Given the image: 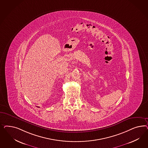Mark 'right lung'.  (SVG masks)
Listing matches in <instances>:
<instances>
[{"mask_svg":"<svg viewBox=\"0 0 148 148\" xmlns=\"http://www.w3.org/2000/svg\"><path fill=\"white\" fill-rule=\"evenodd\" d=\"M38 108H39V107H38Z\"/></svg>","mask_w":148,"mask_h":148,"instance_id":"obj_1","label":"right lung"}]
</instances>
